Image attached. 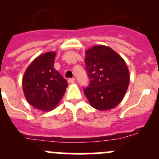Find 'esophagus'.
Listing matches in <instances>:
<instances>
[{
  "mask_svg": "<svg viewBox=\"0 0 159 159\" xmlns=\"http://www.w3.org/2000/svg\"><path fill=\"white\" fill-rule=\"evenodd\" d=\"M68 82L69 83V84H74V83L75 82V78H69V79L68 80Z\"/></svg>",
  "mask_w": 159,
  "mask_h": 159,
  "instance_id": "34e87169",
  "label": "esophagus"
}]
</instances>
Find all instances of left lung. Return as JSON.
Wrapping results in <instances>:
<instances>
[{
  "label": "left lung",
  "mask_w": 159,
  "mask_h": 159,
  "mask_svg": "<svg viewBox=\"0 0 159 159\" xmlns=\"http://www.w3.org/2000/svg\"><path fill=\"white\" fill-rule=\"evenodd\" d=\"M84 61L90 82L84 92L90 105L100 111L115 108L129 84V70L125 60L110 47L95 45L86 51Z\"/></svg>",
  "instance_id": "obj_1"
}]
</instances>
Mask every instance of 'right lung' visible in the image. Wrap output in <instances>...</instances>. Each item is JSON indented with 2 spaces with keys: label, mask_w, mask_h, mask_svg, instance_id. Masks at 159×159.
Listing matches in <instances>:
<instances>
[{
  "label": "right lung",
  "mask_w": 159,
  "mask_h": 159,
  "mask_svg": "<svg viewBox=\"0 0 159 159\" xmlns=\"http://www.w3.org/2000/svg\"><path fill=\"white\" fill-rule=\"evenodd\" d=\"M56 52L49 51L37 57L28 67L22 79L26 100L43 111L54 109L65 94L67 81L54 69Z\"/></svg>",
  "instance_id": "1"
}]
</instances>
